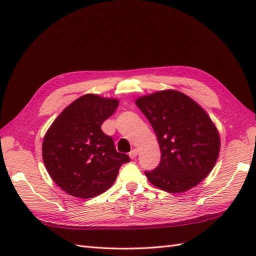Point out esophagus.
I'll list each match as a JSON object with an SVG mask.
<instances>
[{
	"mask_svg": "<svg viewBox=\"0 0 256 256\" xmlns=\"http://www.w3.org/2000/svg\"><path fill=\"white\" fill-rule=\"evenodd\" d=\"M138 150L136 148H134V150H132L131 152H130V157H131L132 160H134V158H136V156H138Z\"/></svg>",
	"mask_w": 256,
	"mask_h": 256,
	"instance_id": "esophagus-1",
	"label": "esophagus"
}]
</instances>
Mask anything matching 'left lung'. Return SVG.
<instances>
[{
  "label": "left lung",
  "instance_id": "left-lung-1",
  "mask_svg": "<svg viewBox=\"0 0 256 256\" xmlns=\"http://www.w3.org/2000/svg\"><path fill=\"white\" fill-rule=\"evenodd\" d=\"M158 140L160 162L146 170L148 182L172 194L187 192L209 175L218 160L220 136L197 102L175 90H164L135 101Z\"/></svg>",
  "mask_w": 256,
  "mask_h": 256
}]
</instances>
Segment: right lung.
Returning a JSON list of instances; mask_svg holds the SVG:
<instances>
[{"label": "right lung", "mask_w": 256, "mask_h": 256, "mask_svg": "<svg viewBox=\"0 0 256 256\" xmlns=\"http://www.w3.org/2000/svg\"><path fill=\"white\" fill-rule=\"evenodd\" d=\"M118 106L116 99L84 94L64 108L45 134L46 170L70 196L86 199L104 192L116 182L120 167L130 162L101 130Z\"/></svg>", "instance_id": "right-lung-1"}]
</instances>
